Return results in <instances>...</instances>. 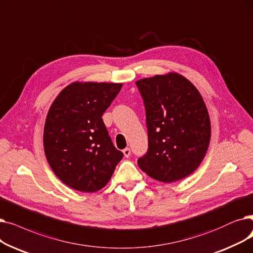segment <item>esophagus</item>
<instances>
[{"label":"esophagus","instance_id":"obj_1","mask_svg":"<svg viewBox=\"0 0 253 253\" xmlns=\"http://www.w3.org/2000/svg\"><path fill=\"white\" fill-rule=\"evenodd\" d=\"M123 153H124V155H125V158H129V155H130V149H129V148H126V149L123 150Z\"/></svg>","mask_w":253,"mask_h":253}]
</instances>
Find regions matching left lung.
Instances as JSON below:
<instances>
[{
    "instance_id": "left-lung-1",
    "label": "left lung",
    "mask_w": 253,
    "mask_h": 253,
    "mask_svg": "<svg viewBox=\"0 0 253 253\" xmlns=\"http://www.w3.org/2000/svg\"><path fill=\"white\" fill-rule=\"evenodd\" d=\"M146 110L148 151L140 169L171 183L194 173L211 138L210 117L200 91L176 72L136 81Z\"/></svg>"
}]
</instances>
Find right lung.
<instances>
[{
  "instance_id": "add662e5",
  "label": "right lung",
  "mask_w": 253,
  "mask_h": 253,
  "mask_svg": "<svg viewBox=\"0 0 253 253\" xmlns=\"http://www.w3.org/2000/svg\"><path fill=\"white\" fill-rule=\"evenodd\" d=\"M123 83L69 84L48 110L44 152L55 176L81 192L102 189L111 179L123 152L115 148L102 115Z\"/></svg>"
}]
</instances>
